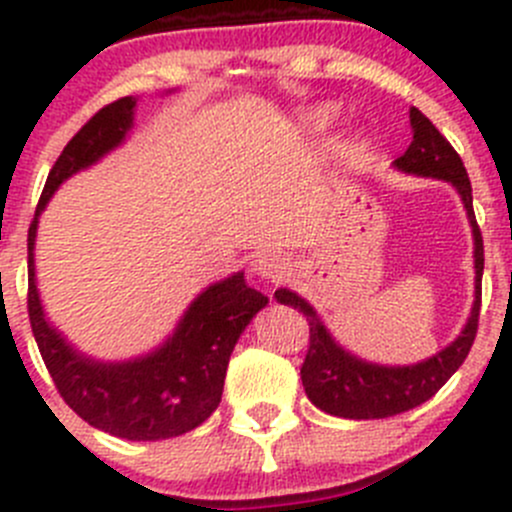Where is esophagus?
I'll return each instance as SVG.
<instances>
[{
    "mask_svg": "<svg viewBox=\"0 0 512 512\" xmlns=\"http://www.w3.org/2000/svg\"><path fill=\"white\" fill-rule=\"evenodd\" d=\"M252 272H255L257 277H262L265 282H280L287 272V262L282 255L265 252V255H260L252 262Z\"/></svg>",
    "mask_w": 512,
    "mask_h": 512,
    "instance_id": "34e87169",
    "label": "esophagus"
}]
</instances>
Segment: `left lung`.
I'll use <instances>...</instances> for the list:
<instances>
[{
	"mask_svg": "<svg viewBox=\"0 0 512 512\" xmlns=\"http://www.w3.org/2000/svg\"><path fill=\"white\" fill-rule=\"evenodd\" d=\"M409 116L411 128H414V141L406 148L404 156L394 160V165L404 173L448 180L461 195L473 227V245H476V252H473L476 255V302H473L471 317H468L466 327L458 334L456 342L448 344L436 356L414 366H379L344 352L334 342L332 334L327 332L317 312L299 294L289 292V289H277V302L289 304L307 317L309 349L299 374H302V384L309 401L332 416L361 421V418H389L416 409L456 374L458 366L471 352L478 332L483 237H480L476 213H473L471 180H468L461 156L446 141V136H441V131L418 108H411Z\"/></svg>",
	"mask_w": 512,
	"mask_h": 512,
	"instance_id": "1",
	"label": "left lung"
}]
</instances>
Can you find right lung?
Segmentation results:
<instances>
[{
    "label": "right lung",
    "instance_id": "1",
    "mask_svg": "<svg viewBox=\"0 0 512 512\" xmlns=\"http://www.w3.org/2000/svg\"><path fill=\"white\" fill-rule=\"evenodd\" d=\"M136 98L123 96L94 113L56 158L29 225V322L41 359L61 399L86 423L128 438L160 441L183 436L205 421L223 399L227 361L267 297L247 287L245 275L227 277L198 294L173 337L148 356L103 364L76 352L46 322L34 280V237L39 213L69 175L121 146L133 126Z\"/></svg>",
    "mask_w": 512,
    "mask_h": 512
}]
</instances>
